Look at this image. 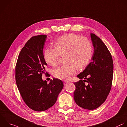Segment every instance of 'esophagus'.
Listing matches in <instances>:
<instances>
[{
  "label": "esophagus",
  "instance_id": "34e87169",
  "mask_svg": "<svg viewBox=\"0 0 127 127\" xmlns=\"http://www.w3.org/2000/svg\"><path fill=\"white\" fill-rule=\"evenodd\" d=\"M69 82H69L68 81H64V85H67V84H68Z\"/></svg>",
  "mask_w": 127,
  "mask_h": 127
}]
</instances>
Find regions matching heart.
Listing matches in <instances>:
<instances>
[{"mask_svg": "<svg viewBox=\"0 0 127 127\" xmlns=\"http://www.w3.org/2000/svg\"><path fill=\"white\" fill-rule=\"evenodd\" d=\"M54 49L47 48L43 53L46 62L55 66L59 55L65 54V63L53 71L54 77L62 80L68 79L74 74L76 69L86 67L90 61L93 53L91 42L85 37L74 33L64 34L52 42Z\"/></svg>", "mask_w": 127, "mask_h": 127, "instance_id": "b5f03b06", "label": "heart"}]
</instances>
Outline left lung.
<instances>
[{
    "label": "left lung",
    "mask_w": 127,
    "mask_h": 127,
    "mask_svg": "<svg viewBox=\"0 0 127 127\" xmlns=\"http://www.w3.org/2000/svg\"><path fill=\"white\" fill-rule=\"evenodd\" d=\"M90 37L93 55L85 70L77 75L80 80L74 83V99L80 107L94 110L106 101L110 93L114 67L111 54L103 42L93 33H90Z\"/></svg>",
    "instance_id": "1"
}]
</instances>
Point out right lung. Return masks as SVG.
<instances>
[{"label": "right lung", "instance_id": "1", "mask_svg": "<svg viewBox=\"0 0 127 127\" xmlns=\"http://www.w3.org/2000/svg\"><path fill=\"white\" fill-rule=\"evenodd\" d=\"M47 36L31 38L21 49L15 68L16 85L23 100L32 110L45 111L56 103L64 87L63 82L53 78L49 84L42 79L47 65L43 57Z\"/></svg>", "mask_w": 127, "mask_h": 127}]
</instances>
